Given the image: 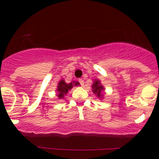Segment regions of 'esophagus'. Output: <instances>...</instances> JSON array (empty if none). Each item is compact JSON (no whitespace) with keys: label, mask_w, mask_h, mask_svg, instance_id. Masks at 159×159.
Here are the masks:
<instances>
[{"label":"esophagus","mask_w":159,"mask_h":159,"mask_svg":"<svg viewBox=\"0 0 159 159\" xmlns=\"http://www.w3.org/2000/svg\"><path fill=\"white\" fill-rule=\"evenodd\" d=\"M78 81H79V83H80V84H81V86L84 85V80L81 79H81L78 80Z\"/></svg>","instance_id":"34e87169"}]
</instances>
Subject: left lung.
I'll return each mask as SVG.
<instances>
[{"label":"left lung","instance_id":"obj_1","mask_svg":"<svg viewBox=\"0 0 159 159\" xmlns=\"http://www.w3.org/2000/svg\"><path fill=\"white\" fill-rule=\"evenodd\" d=\"M105 89H104L103 86L101 84L100 81L98 80H95L94 82V84H92V90H93V93L96 94L98 98H103V94L102 93V91Z\"/></svg>","mask_w":159,"mask_h":159}]
</instances>
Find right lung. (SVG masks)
Here are the masks:
<instances>
[{
	"mask_svg": "<svg viewBox=\"0 0 159 159\" xmlns=\"http://www.w3.org/2000/svg\"><path fill=\"white\" fill-rule=\"evenodd\" d=\"M79 82L78 81H73V82H70L69 84H67L64 80H61L58 83V85H57V97L59 98V99L64 98L65 94H67V93L68 92V91L70 90L73 88V86H77L79 85Z\"/></svg>",
	"mask_w": 159,
	"mask_h": 159,
	"instance_id": "right-lung-1",
	"label": "right lung"
}]
</instances>
